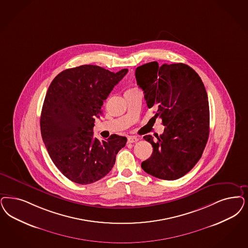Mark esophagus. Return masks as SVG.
I'll use <instances>...</instances> for the list:
<instances>
[{
	"mask_svg": "<svg viewBox=\"0 0 248 248\" xmlns=\"http://www.w3.org/2000/svg\"><path fill=\"white\" fill-rule=\"evenodd\" d=\"M137 141H138V138L136 137H129L127 138L128 143H137Z\"/></svg>",
	"mask_w": 248,
	"mask_h": 248,
	"instance_id": "1",
	"label": "esophagus"
}]
</instances>
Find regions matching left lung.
Segmentation results:
<instances>
[{"label": "left lung", "instance_id": "obj_1", "mask_svg": "<svg viewBox=\"0 0 248 248\" xmlns=\"http://www.w3.org/2000/svg\"><path fill=\"white\" fill-rule=\"evenodd\" d=\"M137 85L145 93L155 118L162 120L164 133L154 140L151 156L143 161L144 170L161 180H178L202 157L210 129L208 96L202 78L186 64L146 63L136 69Z\"/></svg>", "mask_w": 248, "mask_h": 248}]
</instances>
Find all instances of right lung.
<instances>
[{
  "label": "right lung",
  "instance_id": "add662e5",
  "mask_svg": "<svg viewBox=\"0 0 248 248\" xmlns=\"http://www.w3.org/2000/svg\"><path fill=\"white\" fill-rule=\"evenodd\" d=\"M127 72L82 65L52 80L41 112V135L52 161L68 180L84 185L103 179L126 144V137L117 135L100 141L93 126L103 101Z\"/></svg>",
  "mask_w": 248,
  "mask_h": 248
}]
</instances>
